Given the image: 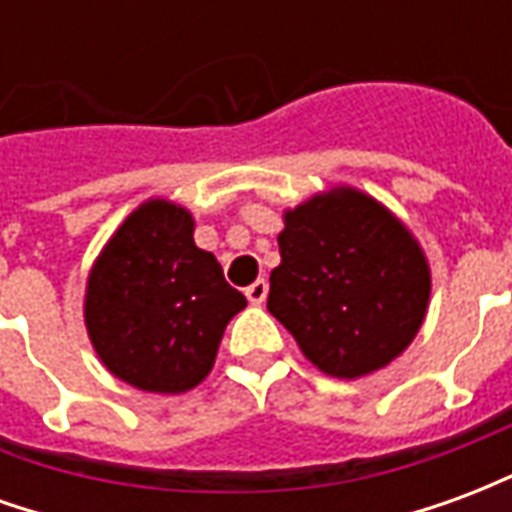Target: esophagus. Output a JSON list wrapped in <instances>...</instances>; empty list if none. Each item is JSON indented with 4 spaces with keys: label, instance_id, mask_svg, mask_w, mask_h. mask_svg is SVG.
Wrapping results in <instances>:
<instances>
[{
    "label": "esophagus",
    "instance_id": "obj_1",
    "mask_svg": "<svg viewBox=\"0 0 512 512\" xmlns=\"http://www.w3.org/2000/svg\"><path fill=\"white\" fill-rule=\"evenodd\" d=\"M266 296H268L266 279H257V282H252V285L246 288V299H249V304H263Z\"/></svg>",
    "mask_w": 512,
    "mask_h": 512
}]
</instances>
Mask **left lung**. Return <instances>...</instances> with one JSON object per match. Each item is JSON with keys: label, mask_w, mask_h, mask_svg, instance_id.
<instances>
[{"label": "left lung", "mask_w": 512, "mask_h": 512, "mask_svg": "<svg viewBox=\"0 0 512 512\" xmlns=\"http://www.w3.org/2000/svg\"><path fill=\"white\" fill-rule=\"evenodd\" d=\"M268 312L332 378L370 376L414 343L430 266L414 233L365 191L337 183L282 213Z\"/></svg>", "instance_id": "8db88e82"}]
</instances>
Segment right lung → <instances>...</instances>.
<instances>
[{"mask_svg": "<svg viewBox=\"0 0 512 512\" xmlns=\"http://www.w3.org/2000/svg\"><path fill=\"white\" fill-rule=\"evenodd\" d=\"M244 307L219 260L194 244L189 208L150 197L95 257L84 326L112 376L142 392L183 395L208 378L227 323Z\"/></svg>", "mask_w": 512, "mask_h": 512, "instance_id": "1", "label": "right lung"}]
</instances>
